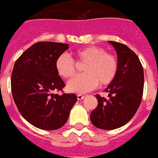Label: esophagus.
Segmentation results:
<instances>
[{"label": "esophagus", "mask_w": 158, "mask_h": 158, "mask_svg": "<svg viewBox=\"0 0 158 158\" xmlns=\"http://www.w3.org/2000/svg\"><path fill=\"white\" fill-rule=\"evenodd\" d=\"M84 98V96L82 94H77V99L78 100H81Z\"/></svg>", "instance_id": "1"}]
</instances>
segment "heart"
<instances>
[{
    "mask_svg": "<svg viewBox=\"0 0 158 158\" xmlns=\"http://www.w3.org/2000/svg\"><path fill=\"white\" fill-rule=\"evenodd\" d=\"M75 57L78 63H84L82 71L69 81L66 89L71 93H83L98 85L106 86L114 80L118 69V60L112 54L98 46H87L76 50ZM55 69L63 78L72 77L76 72V63L68 54L60 55L55 60Z\"/></svg>",
    "mask_w": 158,
    "mask_h": 158,
    "instance_id": "heart-1",
    "label": "heart"
}]
</instances>
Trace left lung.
I'll return each instance as SVG.
<instances>
[{
    "label": "left lung",
    "mask_w": 158,
    "mask_h": 158,
    "mask_svg": "<svg viewBox=\"0 0 158 158\" xmlns=\"http://www.w3.org/2000/svg\"><path fill=\"white\" fill-rule=\"evenodd\" d=\"M115 49L118 73L104 92L109 99L97 94L98 107L92 111L91 122L102 130H114L133 118L142 99L144 71L138 56L121 43L109 41Z\"/></svg>",
    "instance_id": "left-lung-1"
}]
</instances>
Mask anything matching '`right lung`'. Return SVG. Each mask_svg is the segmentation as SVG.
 I'll list each match as a JSON object with an SVG mask.
<instances>
[{"mask_svg":"<svg viewBox=\"0 0 158 158\" xmlns=\"http://www.w3.org/2000/svg\"><path fill=\"white\" fill-rule=\"evenodd\" d=\"M68 49L67 44L36 43L16 60L11 72V93L18 111L41 130L62 127L77 101L74 93H52L65 86L55 69V60Z\"/></svg>","mask_w":158,"mask_h":158,"instance_id":"obj_1","label":"right lung"}]
</instances>
